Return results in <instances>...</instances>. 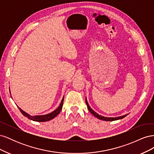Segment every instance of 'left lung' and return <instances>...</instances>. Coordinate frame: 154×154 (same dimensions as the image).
<instances>
[{
	"label": "left lung",
	"instance_id": "obj_1",
	"mask_svg": "<svg viewBox=\"0 0 154 154\" xmlns=\"http://www.w3.org/2000/svg\"><path fill=\"white\" fill-rule=\"evenodd\" d=\"M85 101H86V104H87V108H88V110L91 112V114H92L94 116H96V117L97 118H98L99 119L106 121V122H112V121H116V120H118V119H123V118L126 117V116H127V114H126V115H124V116H119V117H117V118H106V117H103V116H101L99 114H97L96 112H95L91 108L90 106L88 105L86 99H85Z\"/></svg>",
	"mask_w": 154,
	"mask_h": 154
}]
</instances>
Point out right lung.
Masks as SVG:
<instances>
[{"label": "right lung", "instance_id": "1", "mask_svg": "<svg viewBox=\"0 0 154 154\" xmlns=\"http://www.w3.org/2000/svg\"><path fill=\"white\" fill-rule=\"evenodd\" d=\"M63 99L64 97H63L62 100L61 101V103H60V106L58 107V108L52 112L51 113H49L48 114L46 115H43V116H31L28 114H27L24 111H23L21 109H20L18 107V109L20 110L21 113L24 115L25 117H27L28 119H31L32 121H35V122H48V121L53 119L54 118H55L60 112V111L62 109V106H63Z\"/></svg>", "mask_w": 154, "mask_h": 154}]
</instances>
